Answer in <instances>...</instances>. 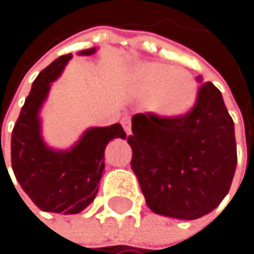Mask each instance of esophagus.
I'll use <instances>...</instances> for the list:
<instances>
[{
  "mask_svg": "<svg viewBox=\"0 0 254 254\" xmlns=\"http://www.w3.org/2000/svg\"><path fill=\"white\" fill-rule=\"evenodd\" d=\"M122 125H123V129L126 134H131V119L129 117H123L122 119Z\"/></svg>",
  "mask_w": 254,
  "mask_h": 254,
  "instance_id": "34e87169",
  "label": "esophagus"
}]
</instances>
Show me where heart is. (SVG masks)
<instances>
[{
	"label": "heart",
	"mask_w": 254,
	"mask_h": 254,
	"mask_svg": "<svg viewBox=\"0 0 254 254\" xmlns=\"http://www.w3.org/2000/svg\"><path fill=\"white\" fill-rule=\"evenodd\" d=\"M134 94L148 100L151 113L161 119L188 114L196 102L198 90L192 73L158 62L138 64L131 73Z\"/></svg>",
	"instance_id": "1"
}]
</instances>
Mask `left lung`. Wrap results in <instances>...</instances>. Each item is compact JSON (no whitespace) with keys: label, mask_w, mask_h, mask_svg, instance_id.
Segmentation results:
<instances>
[{"label":"left lung","mask_w":254,"mask_h":254,"mask_svg":"<svg viewBox=\"0 0 254 254\" xmlns=\"http://www.w3.org/2000/svg\"><path fill=\"white\" fill-rule=\"evenodd\" d=\"M128 143L131 168L154 213L196 219L230 190L238 160L235 125L212 82L201 83L193 108L178 119L135 114Z\"/></svg>","instance_id":"8db88e82"}]
</instances>
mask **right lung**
Returning a JSON list of instances; mask_svg holds the SVG:
<instances>
[{
	"instance_id": "right-lung-1",
	"label": "right lung",
	"mask_w": 254,
	"mask_h": 254,
	"mask_svg": "<svg viewBox=\"0 0 254 254\" xmlns=\"http://www.w3.org/2000/svg\"><path fill=\"white\" fill-rule=\"evenodd\" d=\"M96 48L79 55L90 56ZM73 56L58 58L38 74L12 131V169L22 190L41 210L73 215L96 198L105 169V148L126 132L116 123L90 128L68 151L48 148L41 135L39 110L65 65ZM1 146V144H0ZM5 164V163H4Z\"/></svg>"
}]
</instances>
